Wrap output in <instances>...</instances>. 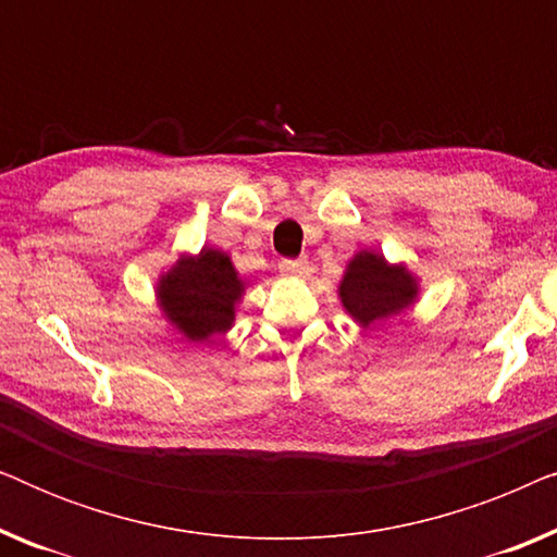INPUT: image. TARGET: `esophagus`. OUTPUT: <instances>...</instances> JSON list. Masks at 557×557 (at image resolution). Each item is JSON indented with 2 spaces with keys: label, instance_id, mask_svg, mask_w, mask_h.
<instances>
[{
  "label": "esophagus",
  "instance_id": "esophagus-1",
  "mask_svg": "<svg viewBox=\"0 0 557 557\" xmlns=\"http://www.w3.org/2000/svg\"><path fill=\"white\" fill-rule=\"evenodd\" d=\"M278 271H281V276H301L304 271H307V261H292V258H284V261L278 263Z\"/></svg>",
  "mask_w": 557,
  "mask_h": 557
}]
</instances>
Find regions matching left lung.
Segmentation results:
<instances>
[{"label": "left lung", "instance_id": "obj_1", "mask_svg": "<svg viewBox=\"0 0 557 557\" xmlns=\"http://www.w3.org/2000/svg\"><path fill=\"white\" fill-rule=\"evenodd\" d=\"M339 296L355 322L370 326L408 307L416 296V284L406 269H391L383 256L360 253L347 265Z\"/></svg>", "mask_w": 557, "mask_h": 557}]
</instances>
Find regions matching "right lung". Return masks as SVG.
I'll use <instances>...</instances> for the list:
<instances>
[{"instance_id":"obj_1","label":"right lung","mask_w":557,"mask_h":557,"mask_svg":"<svg viewBox=\"0 0 557 557\" xmlns=\"http://www.w3.org/2000/svg\"><path fill=\"white\" fill-rule=\"evenodd\" d=\"M243 292L231 258L220 250H202L197 258H182L159 281V301L166 317L187 339H208L233 322V307Z\"/></svg>"}]
</instances>
